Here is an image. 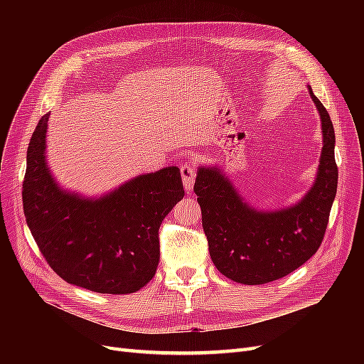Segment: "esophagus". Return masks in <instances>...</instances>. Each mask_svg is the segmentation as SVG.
I'll return each mask as SVG.
<instances>
[{"label": "esophagus", "mask_w": 364, "mask_h": 364, "mask_svg": "<svg viewBox=\"0 0 364 364\" xmlns=\"http://www.w3.org/2000/svg\"><path fill=\"white\" fill-rule=\"evenodd\" d=\"M181 178H183V186L186 188V192H192V188L195 186V166L192 164H183L181 165Z\"/></svg>", "instance_id": "1"}]
</instances>
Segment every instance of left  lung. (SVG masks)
I'll return each mask as SVG.
<instances>
[{"label":"left lung","instance_id":"obj_1","mask_svg":"<svg viewBox=\"0 0 364 364\" xmlns=\"http://www.w3.org/2000/svg\"><path fill=\"white\" fill-rule=\"evenodd\" d=\"M317 107L323 147L313 186L299 200L261 209L246 200L217 165H199L195 193L217 270L242 284H262L292 273L318 250L338 187L335 131L328 110L307 85Z\"/></svg>","mask_w":364,"mask_h":364}]
</instances>
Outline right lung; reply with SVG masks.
Instances as JSON below:
<instances>
[{
  "mask_svg": "<svg viewBox=\"0 0 364 364\" xmlns=\"http://www.w3.org/2000/svg\"><path fill=\"white\" fill-rule=\"evenodd\" d=\"M50 113L29 141L23 209L51 269L80 288L124 295L140 291L159 264V225L184 196L177 166L127 180L100 195L65 188L47 162Z\"/></svg>",
  "mask_w": 364,
  "mask_h": 364,
  "instance_id": "right-lung-1",
  "label": "right lung"
}]
</instances>
